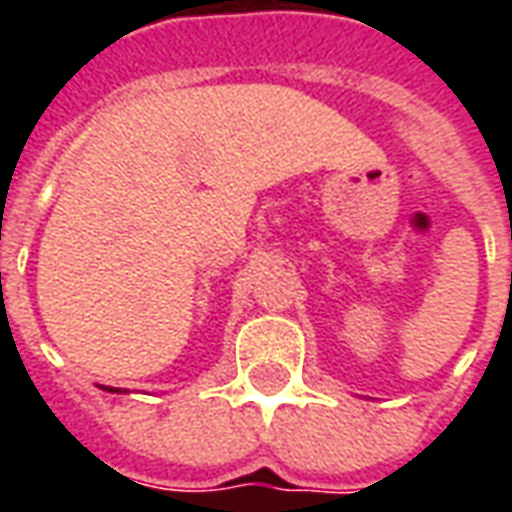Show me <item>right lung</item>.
<instances>
[{
  "mask_svg": "<svg viewBox=\"0 0 512 512\" xmlns=\"http://www.w3.org/2000/svg\"><path fill=\"white\" fill-rule=\"evenodd\" d=\"M109 392H115V389H109Z\"/></svg>",
  "mask_w": 512,
  "mask_h": 512,
  "instance_id": "obj_1",
  "label": "right lung"
}]
</instances>
